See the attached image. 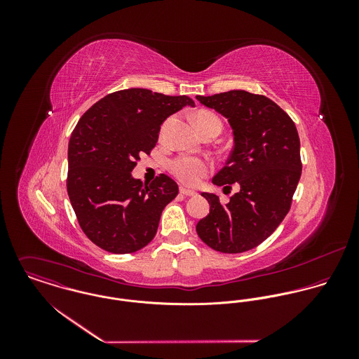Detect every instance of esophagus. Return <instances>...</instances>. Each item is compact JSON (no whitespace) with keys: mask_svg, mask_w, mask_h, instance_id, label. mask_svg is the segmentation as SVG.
<instances>
[{"mask_svg":"<svg viewBox=\"0 0 359 359\" xmlns=\"http://www.w3.org/2000/svg\"><path fill=\"white\" fill-rule=\"evenodd\" d=\"M180 194H181V195H185V196H196V192H195V191L187 189V188H184V187L180 188Z\"/></svg>","mask_w":359,"mask_h":359,"instance_id":"obj_1","label":"esophagus"}]
</instances>
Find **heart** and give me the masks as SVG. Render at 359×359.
<instances>
[{
	"mask_svg": "<svg viewBox=\"0 0 359 359\" xmlns=\"http://www.w3.org/2000/svg\"><path fill=\"white\" fill-rule=\"evenodd\" d=\"M195 123L202 135L208 133H215L217 135L222 130L221 118L210 110H199L195 114ZM168 121H165L161 127V134L165 131ZM171 174L182 184L188 187H195L201 182V180L211 171V164L202 157L195 156H178L170 161L168 165Z\"/></svg>",
	"mask_w": 359,
	"mask_h": 359,
	"instance_id": "heart-1",
	"label": "heart"
}]
</instances>
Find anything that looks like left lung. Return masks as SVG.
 <instances>
[{"instance_id":"8db88e82","label":"left lung","mask_w":359,"mask_h":359,"mask_svg":"<svg viewBox=\"0 0 359 359\" xmlns=\"http://www.w3.org/2000/svg\"><path fill=\"white\" fill-rule=\"evenodd\" d=\"M196 100L224 114L235 135L233 151L212 184L241 185L228 205L202 194L210 212L198 222V235L221 253L252 250L279 226L293 202L303 168L296 124L269 98L243 90Z\"/></svg>"}]
</instances>
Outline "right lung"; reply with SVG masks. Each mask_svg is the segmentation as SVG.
Wrapping results in <instances>:
<instances>
[{
	"instance_id": "right-lung-1",
	"label": "right lung",
	"mask_w": 359,
	"mask_h": 359,
	"mask_svg": "<svg viewBox=\"0 0 359 359\" xmlns=\"http://www.w3.org/2000/svg\"><path fill=\"white\" fill-rule=\"evenodd\" d=\"M187 104L195 106L187 95L130 88L103 97L79 120L69 141L66 187L83 232L98 248L128 255L154 239L178 185L165 174L144 184L131 171L156 147L161 123Z\"/></svg>"
}]
</instances>
